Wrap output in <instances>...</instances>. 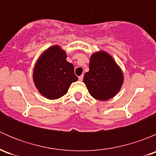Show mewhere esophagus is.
I'll return each mask as SVG.
<instances>
[{"mask_svg": "<svg viewBox=\"0 0 156 156\" xmlns=\"http://www.w3.org/2000/svg\"><path fill=\"white\" fill-rule=\"evenodd\" d=\"M83 77H84V76H83V75H81V76H79V77H78V80H79V81H83Z\"/></svg>", "mask_w": 156, "mask_h": 156, "instance_id": "esophagus-1", "label": "esophagus"}]
</instances>
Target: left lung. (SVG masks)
Wrapping results in <instances>:
<instances>
[{"label": "left lung", "instance_id": "obj_1", "mask_svg": "<svg viewBox=\"0 0 156 156\" xmlns=\"http://www.w3.org/2000/svg\"><path fill=\"white\" fill-rule=\"evenodd\" d=\"M123 81L122 69L108 53L99 51L92 54L84 83L94 98L101 101L112 98L120 90Z\"/></svg>", "mask_w": 156, "mask_h": 156}]
</instances>
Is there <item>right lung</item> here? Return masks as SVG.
Wrapping results in <instances>:
<instances>
[{
  "label": "right lung",
  "instance_id": "add662e5",
  "mask_svg": "<svg viewBox=\"0 0 156 156\" xmlns=\"http://www.w3.org/2000/svg\"><path fill=\"white\" fill-rule=\"evenodd\" d=\"M66 53L58 45L47 49L37 59L33 80L41 94L56 100L68 92L71 84L78 80L74 66L66 60Z\"/></svg>",
  "mask_w": 156,
  "mask_h": 156
}]
</instances>
